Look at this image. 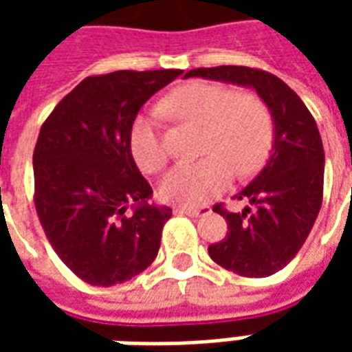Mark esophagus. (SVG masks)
Here are the masks:
<instances>
[{"instance_id":"1","label":"esophagus","mask_w":352,"mask_h":352,"mask_svg":"<svg viewBox=\"0 0 352 352\" xmlns=\"http://www.w3.org/2000/svg\"><path fill=\"white\" fill-rule=\"evenodd\" d=\"M177 214H188V217H199V214H207L209 209L207 207H175Z\"/></svg>"}]
</instances>
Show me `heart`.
<instances>
[{"label": "heart", "instance_id": "obj_1", "mask_svg": "<svg viewBox=\"0 0 352 352\" xmlns=\"http://www.w3.org/2000/svg\"><path fill=\"white\" fill-rule=\"evenodd\" d=\"M164 111L204 126L207 154L198 162H181L162 177L158 194L175 206H201L228 188L236 169L239 177L256 173L267 160L273 145V120L264 100L252 92H230L228 88L194 80L175 88L164 100ZM130 151L139 168L156 173L168 153L156 122L139 116L131 126Z\"/></svg>", "mask_w": 352, "mask_h": 352}]
</instances>
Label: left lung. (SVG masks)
<instances>
[{
	"instance_id": "obj_1",
	"label": "left lung",
	"mask_w": 352,
	"mask_h": 352,
	"mask_svg": "<svg viewBox=\"0 0 352 352\" xmlns=\"http://www.w3.org/2000/svg\"><path fill=\"white\" fill-rule=\"evenodd\" d=\"M184 77L251 87L272 113L275 139L270 160L237 194L251 207L213 211L228 222V234L209 245V256L241 277H267L283 270L302 249L322 206L324 148L317 122L292 88L264 69L219 65L190 69Z\"/></svg>"
}]
</instances>
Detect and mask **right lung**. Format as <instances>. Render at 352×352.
Segmentation results:
<instances>
[{"label": "right lung", "instance_id": "right-lung-1", "mask_svg": "<svg viewBox=\"0 0 352 352\" xmlns=\"http://www.w3.org/2000/svg\"><path fill=\"white\" fill-rule=\"evenodd\" d=\"M181 73L92 75L43 122L34 148L35 211L60 260L88 285L130 280L158 254L171 209L146 204L153 188L133 162L130 131L145 101Z\"/></svg>", "mask_w": 352, "mask_h": 352}]
</instances>
